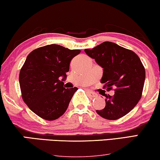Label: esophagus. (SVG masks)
<instances>
[{"instance_id": "34e87169", "label": "esophagus", "mask_w": 160, "mask_h": 160, "mask_svg": "<svg viewBox=\"0 0 160 160\" xmlns=\"http://www.w3.org/2000/svg\"><path fill=\"white\" fill-rule=\"evenodd\" d=\"M88 95H89L90 97H92V98H97V97L98 96V94L92 92V91H88Z\"/></svg>"}]
</instances>
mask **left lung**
I'll use <instances>...</instances> for the list:
<instances>
[{"mask_svg":"<svg viewBox=\"0 0 160 160\" xmlns=\"http://www.w3.org/2000/svg\"><path fill=\"white\" fill-rule=\"evenodd\" d=\"M84 51L103 68L101 82L104 88L108 91L115 88L114 96L104 93L106 106L97 113L111 120L125 116L142 96L145 71L139 58L134 52L108 41Z\"/></svg>","mask_w":160,"mask_h":160,"instance_id":"left-lung-1","label":"left lung"}]
</instances>
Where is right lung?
<instances>
[{"label":"right lung","instance_id":"right-lung-1","mask_svg":"<svg viewBox=\"0 0 160 160\" xmlns=\"http://www.w3.org/2000/svg\"><path fill=\"white\" fill-rule=\"evenodd\" d=\"M80 53V50L51 44L36 48L27 56L19 83L23 101L38 116L54 120L65 113L78 88H64L63 81L71 60Z\"/></svg>","mask_w":160,"mask_h":160}]
</instances>
